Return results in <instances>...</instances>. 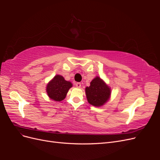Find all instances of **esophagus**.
Segmentation results:
<instances>
[{"label": "esophagus", "instance_id": "obj_1", "mask_svg": "<svg viewBox=\"0 0 160 160\" xmlns=\"http://www.w3.org/2000/svg\"><path fill=\"white\" fill-rule=\"evenodd\" d=\"M75 85H76L77 88H80L81 87V84L80 83H76Z\"/></svg>", "mask_w": 160, "mask_h": 160}]
</instances>
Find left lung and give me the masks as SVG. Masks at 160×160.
Wrapping results in <instances>:
<instances>
[{
  "instance_id": "left-lung-1",
  "label": "left lung",
  "mask_w": 160,
  "mask_h": 160,
  "mask_svg": "<svg viewBox=\"0 0 160 160\" xmlns=\"http://www.w3.org/2000/svg\"><path fill=\"white\" fill-rule=\"evenodd\" d=\"M110 87L99 76L91 81L90 86L86 87L85 94L88 102L95 107L104 105L111 98Z\"/></svg>"
}]
</instances>
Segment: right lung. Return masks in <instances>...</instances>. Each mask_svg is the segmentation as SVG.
<instances>
[{
  "label": "right lung",
  "mask_w": 160,
  "mask_h": 160,
  "mask_svg": "<svg viewBox=\"0 0 160 160\" xmlns=\"http://www.w3.org/2000/svg\"><path fill=\"white\" fill-rule=\"evenodd\" d=\"M72 87L71 82L66 81L64 77L60 75H57L47 83L46 91L51 99L61 101L66 98L69 89Z\"/></svg>",
  "instance_id": "obj_1"
}]
</instances>
